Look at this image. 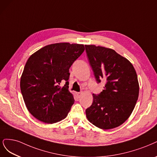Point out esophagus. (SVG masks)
Masks as SVG:
<instances>
[{
  "instance_id": "obj_1",
  "label": "esophagus",
  "mask_w": 157,
  "mask_h": 157,
  "mask_svg": "<svg viewBox=\"0 0 157 157\" xmlns=\"http://www.w3.org/2000/svg\"><path fill=\"white\" fill-rule=\"evenodd\" d=\"M77 94V96H78V97H80L81 96V95L82 94V91H81V92H78Z\"/></svg>"
}]
</instances>
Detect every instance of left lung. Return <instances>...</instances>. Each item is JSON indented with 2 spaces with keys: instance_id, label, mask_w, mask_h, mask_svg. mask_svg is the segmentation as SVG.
<instances>
[{
  "instance_id": "left-lung-1",
  "label": "left lung",
  "mask_w": 157,
  "mask_h": 157,
  "mask_svg": "<svg viewBox=\"0 0 157 157\" xmlns=\"http://www.w3.org/2000/svg\"><path fill=\"white\" fill-rule=\"evenodd\" d=\"M95 77L105 82L104 90L93 94V103L86 110V117L101 129H112L125 122L132 113L139 95L136 71L127 58L109 48L85 45Z\"/></svg>"
}]
</instances>
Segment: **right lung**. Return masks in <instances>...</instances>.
<instances>
[{"mask_svg": "<svg viewBox=\"0 0 157 157\" xmlns=\"http://www.w3.org/2000/svg\"><path fill=\"white\" fill-rule=\"evenodd\" d=\"M84 49L82 44L57 43L29 57L20 87L27 109L37 120L52 124L67 117L75 102L68 90L69 68ZM62 82L66 84L61 86Z\"/></svg>", "mask_w": 157, "mask_h": 157, "instance_id": "obj_1", "label": "right lung"}]
</instances>
